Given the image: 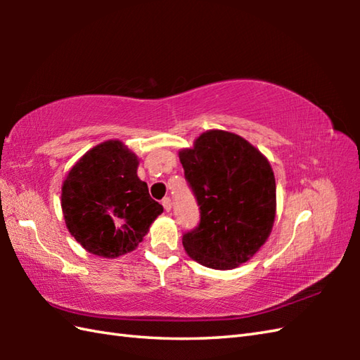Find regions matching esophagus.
I'll return each instance as SVG.
<instances>
[{"instance_id":"obj_1","label":"esophagus","mask_w":360,"mask_h":360,"mask_svg":"<svg viewBox=\"0 0 360 360\" xmlns=\"http://www.w3.org/2000/svg\"><path fill=\"white\" fill-rule=\"evenodd\" d=\"M162 205H164L165 212H170V210H172V200H170V198L165 196L164 200H162Z\"/></svg>"}]
</instances>
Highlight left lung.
Wrapping results in <instances>:
<instances>
[{
	"mask_svg": "<svg viewBox=\"0 0 360 360\" xmlns=\"http://www.w3.org/2000/svg\"><path fill=\"white\" fill-rule=\"evenodd\" d=\"M200 205L196 229L184 233L190 258L227 271L254 257L271 235L277 200L272 167L241 136L209 129L179 151Z\"/></svg>",
	"mask_w": 360,
	"mask_h": 360,
	"instance_id": "1",
	"label": "left lung"
}]
</instances>
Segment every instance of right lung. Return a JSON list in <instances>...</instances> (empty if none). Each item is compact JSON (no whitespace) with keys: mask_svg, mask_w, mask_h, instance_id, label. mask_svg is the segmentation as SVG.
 Masks as SVG:
<instances>
[{"mask_svg":"<svg viewBox=\"0 0 360 360\" xmlns=\"http://www.w3.org/2000/svg\"><path fill=\"white\" fill-rule=\"evenodd\" d=\"M139 159L117 139L96 145L68 173L62 210L83 249L103 258L134 250L164 207L137 176Z\"/></svg>","mask_w":360,"mask_h":360,"instance_id":"1","label":"right lung"}]
</instances>
